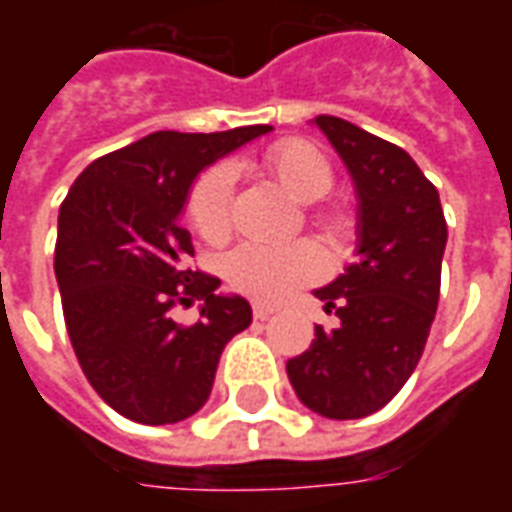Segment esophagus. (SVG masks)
Wrapping results in <instances>:
<instances>
[{
    "mask_svg": "<svg viewBox=\"0 0 512 512\" xmlns=\"http://www.w3.org/2000/svg\"><path fill=\"white\" fill-rule=\"evenodd\" d=\"M252 312H255V321H268V318L274 315V307H266V304H255V307H252Z\"/></svg>",
    "mask_w": 512,
    "mask_h": 512,
    "instance_id": "esophagus-1",
    "label": "esophagus"
}]
</instances>
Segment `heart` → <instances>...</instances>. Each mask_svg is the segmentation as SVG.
I'll list each match as a JSON object with an SVG mask.
<instances>
[{"label": "heart", "instance_id": "heart-1", "mask_svg": "<svg viewBox=\"0 0 512 512\" xmlns=\"http://www.w3.org/2000/svg\"><path fill=\"white\" fill-rule=\"evenodd\" d=\"M266 167L282 183V189L301 202L321 200L332 189V164L307 139H282L266 153ZM235 167L216 164L205 169L189 194V222L208 244H222L230 235L233 213ZM318 224L326 233L343 235L351 230V213L329 208L318 213ZM326 271L321 249L312 241L288 244H241L227 257V279L235 290L266 304L288 299L290 293Z\"/></svg>", "mask_w": 512, "mask_h": 512}]
</instances>
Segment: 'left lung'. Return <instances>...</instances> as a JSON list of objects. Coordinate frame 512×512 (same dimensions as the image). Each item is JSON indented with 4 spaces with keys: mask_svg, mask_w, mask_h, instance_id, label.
Instances as JSON below:
<instances>
[{
    "mask_svg": "<svg viewBox=\"0 0 512 512\" xmlns=\"http://www.w3.org/2000/svg\"><path fill=\"white\" fill-rule=\"evenodd\" d=\"M315 126L343 158L356 189V263L315 290L340 321L288 359L304 406L329 419L384 408L414 373L436 318L447 222L439 191L403 147L332 115Z\"/></svg>",
    "mask_w": 512,
    "mask_h": 512,
    "instance_id": "8db88e82",
    "label": "left lung"
}]
</instances>
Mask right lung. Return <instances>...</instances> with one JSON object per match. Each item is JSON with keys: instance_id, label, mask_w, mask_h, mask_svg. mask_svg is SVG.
<instances>
[{"instance_id": "obj_1", "label": "right lung", "mask_w": 512, "mask_h": 512, "mask_svg": "<svg viewBox=\"0 0 512 512\" xmlns=\"http://www.w3.org/2000/svg\"><path fill=\"white\" fill-rule=\"evenodd\" d=\"M271 131H156L95 158L60 205L54 274L84 376L117 414L142 425L191 417L211 395L224 345L252 323L241 296L189 268L180 213L202 169ZM201 301L197 324L178 303Z\"/></svg>"}]
</instances>
